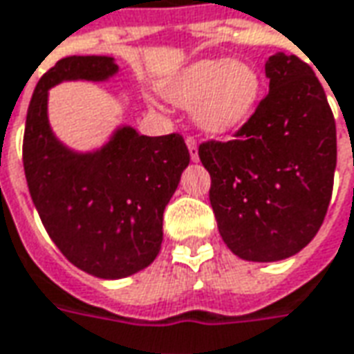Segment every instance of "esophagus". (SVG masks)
Wrapping results in <instances>:
<instances>
[{
	"label": "esophagus",
	"instance_id": "1",
	"mask_svg": "<svg viewBox=\"0 0 354 354\" xmlns=\"http://www.w3.org/2000/svg\"><path fill=\"white\" fill-rule=\"evenodd\" d=\"M185 145H187V149H189V155H192V160L197 162L199 160V155H197V140L195 138H185Z\"/></svg>",
	"mask_w": 354,
	"mask_h": 354
}]
</instances>
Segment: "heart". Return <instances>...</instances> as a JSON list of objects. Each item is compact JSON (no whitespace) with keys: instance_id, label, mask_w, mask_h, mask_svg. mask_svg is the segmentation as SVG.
Segmentation results:
<instances>
[{"instance_id":"b5f03b06","label":"heart","mask_w":354,"mask_h":354,"mask_svg":"<svg viewBox=\"0 0 354 354\" xmlns=\"http://www.w3.org/2000/svg\"><path fill=\"white\" fill-rule=\"evenodd\" d=\"M162 95L178 107H194V122L203 134L226 136L253 115L261 76L245 61L203 59L174 74Z\"/></svg>"}]
</instances>
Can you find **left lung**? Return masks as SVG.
<instances>
[{
    "instance_id": "left-lung-1",
    "label": "left lung",
    "mask_w": 354,
    "mask_h": 354,
    "mask_svg": "<svg viewBox=\"0 0 354 354\" xmlns=\"http://www.w3.org/2000/svg\"><path fill=\"white\" fill-rule=\"evenodd\" d=\"M268 95L232 142L199 145L211 207L234 254L276 263L306 247L332 199L335 120L322 84L299 57L264 65Z\"/></svg>"
}]
</instances>
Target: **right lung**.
Wrapping results in <instances>:
<instances>
[{"label":"right lung","mask_w":354,"mask_h":354,"mask_svg":"<svg viewBox=\"0 0 354 354\" xmlns=\"http://www.w3.org/2000/svg\"><path fill=\"white\" fill-rule=\"evenodd\" d=\"M107 55L65 57L32 95L22 162L32 201L59 251L80 270L120 280L147 268L162 243V212L189 165L182 136L118 126L97 149L76 151L49 124V90L61 82H107Z\"/></svg>","instance_id":"add662e5"}]
</instances>
